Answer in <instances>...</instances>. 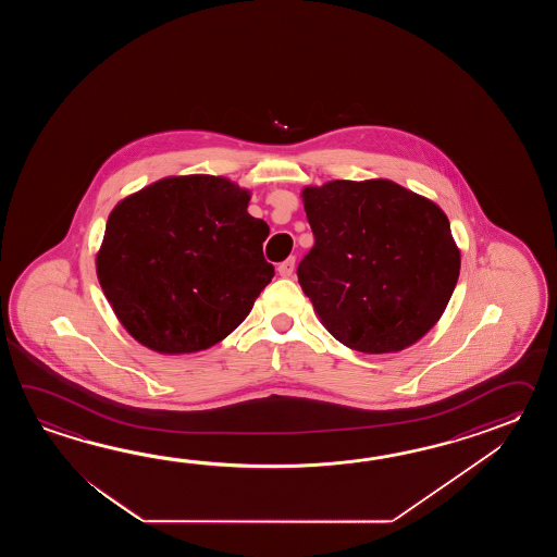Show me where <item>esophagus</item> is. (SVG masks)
<instances>
[{"label": "esophagus", "instance_id": "obj_1", "mask_svg": "<svg viewBox=\"0 0 557 557\" xmlns=\"http://www.w3.org/2000/svg\"><path fill=\"white\" fill-rule=\"evenodd\" d=\"M293 273H295V257H288L286 261L278 264V274L284 276V278H288V276H293Z\"/></svg>", "mask_w": 557, "mask_h": 557}]
</instances>
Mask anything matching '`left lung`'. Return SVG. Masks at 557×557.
I'll use <instances>...</instances> for the list:
<instances>
[{"label":"left lung","mask_w":557,"mask_h":557,"mask_svg":"<svg viewBox=\"0 0 557 557\" xmlns=\"http://www.w3.org/2000/svg\"><path fill=\"white\" fill-rule=\"evenodd\" d=\"M302 199L314 247L296 274L332 336L367 355L420 341L460 274L438 205L386 178L332 181Z\"/></svg>","instance_id":"obj_1"}]
</instances>
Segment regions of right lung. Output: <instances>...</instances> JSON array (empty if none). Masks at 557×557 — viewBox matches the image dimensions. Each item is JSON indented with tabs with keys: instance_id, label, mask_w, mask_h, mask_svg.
<instances>
[{
	"instance_id": "obj_1",
	"label": "right lung",
	"mask_w": 557,
	"mask_h": 557,
	"mask_svg": "<svg viewBox=\"0 0 557 557\" xmlns=\"http://www.w3.org/2000/svg\"><path fill=\"white\" fill-rule=\"evenodd\" d=\"M249 190L211 175L169 177L109 214L97 276L121 324L161 355L211 348L247 319L274 267Z\"/></svg>"
}]
</instances>
